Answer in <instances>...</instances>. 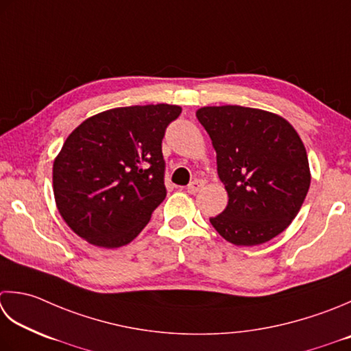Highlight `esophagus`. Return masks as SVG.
Masks as SVG:
<instances>
[{"label": "esophagus", "mask_w": 351, "mask_h": 351, "mask_svg": "<svg viewBox=\"0 0 351 351\" xmlns=\"http://www.w3.org/2000/svg\"><path fill=\"white\" fill-rule=\"evenodd\" d=\"M204 187V181L202 180H193L189 185H187V191L190 195H195L197 193L199 190Z\"/></svg>", "instance_id": "1"}]
</instances>
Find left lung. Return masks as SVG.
Listing matches in <instances>:
<instances>
[{"mask_svg":"<svg viewBox=\"0 0 351 351\" xmlns=\"http://www.w3.org/2000/svg\"><path fill=\"white\" fill-rule=\"evenodd\" d=\"M196 117L216 150L217 175L228 193L210 222L226 242L262 245L298 215L311 187L306 147L289 121L263 109L204 106Z\"/></svg>","mask_w":351,"mask_h":351,"instance_id":"8db88e82","label":"left lung"}]
</instances>
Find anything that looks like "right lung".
Instances as JSON below:
<instances>
[{"label":"right lung","instance_id":"right-lung-1","mask_svg":"<svg viewBox=\"0 0 351 351\" xmlns=\"http://www.w3.org/2000/svg\"><path fill=\"white\" fill-rule=\"evenodd\" d=\"M181 111L166 103L114 108L68 135L53 162V191L75 234L108 250L140 234L166 197L161 143Z\"/></svg>","mask_w":351,"mask_h":351}]
</instances>
